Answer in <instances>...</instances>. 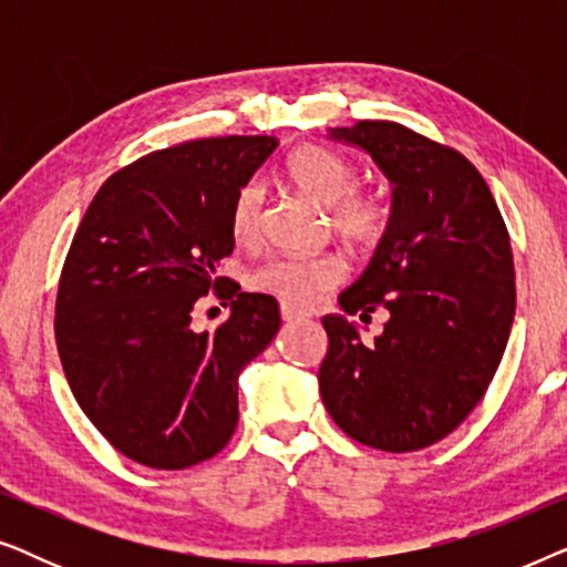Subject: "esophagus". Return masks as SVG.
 Segmentation results:
<instances>
[{
  "mask_svg": "<svg viewBox=\"0 0 567 567\" xmlns=\"http://www.w3.org/2000/svg\"><path fill=\"white\" fill-rule=\"evenodd\" d=\"M281 317L286 322H301V320H307V312H301V309H297V307H291V305H281Z\"/></svg>",
  "mask_w": 567,
  "mask_h": 567,
  "instance_id": "34e87169",
  "label": "esophagus"
}]
</instances>
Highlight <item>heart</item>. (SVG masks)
<instances>
[{
    "label": "heart",
    "instance_id": "1",
    "mask_svg": "<svg viewBox=\"0 0 567 567\" xmlns=\"http://www.w3.org/2000/svg\"><path fill=\"white\" fill-rule=\"evenodd\" d=\"M286 175L297 188L330 212V227L348 245H371L382 237L390 208L377 193L359 190V173L351 162L324 146H301L286 159ZM262 185L245 183L231 200L229 224L237 243H252L262 219ZM338 258H274L252 274V289L278 297L297 309L312 307L320 293L343 281Z\"/></svg>",
    "mask_w": 567,
    "mask_h": 567
}]
</instances>
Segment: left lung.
<instances>
[{"instance_id": "left-lung-1", "label": "left lung", "mask_w": 567, "mask_h": 567, "mask_svg": "<svg viewBox=\"0 0 567 567\" xmlns=\"http://www.w3.org/2000/svg\"><path fill=\"white\" fill-rule=\"evenodd\" d=\"M392 183V216L359 281L338 297L362 319L391 312L367 347L344 315L322 317L320 394L340 431L402 454L436 444L493 382L516 312L508 229L477 167L392 121L330 128Z\"/></svg>"}]
</instances>
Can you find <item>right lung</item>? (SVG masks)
I'll use <instances>...</instances> for the list:
<instances>
[{"instance_id":"add662e5","label":"right lung","mask_w":567,"mask_h":567,"mask_svg":"<svg viewBox=\"0 0 567 567\" xmlns=\"http://www.w3.org/2000/svg\"><path fill=\"white\" fill-rule=\"evenodd\" d=\"M276 146L216 136L146 154L107 177L69 247L61 367L92 425L144 467L185 470L229 444L239 371L281 328L274 297L216 278L235 250L231 200ZM208 288L236 301L227 323L198 333L189 315Z\"/></svg>"}]
</instances>
